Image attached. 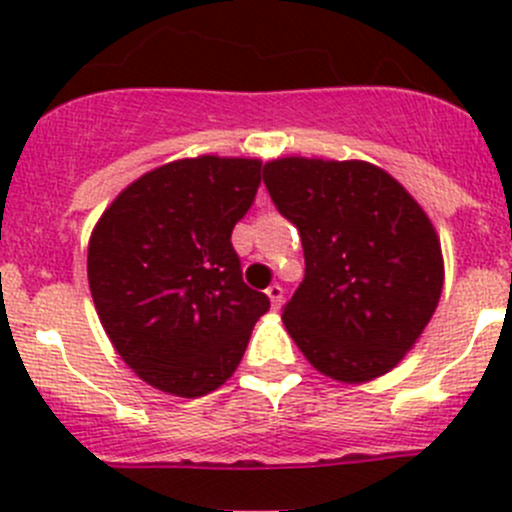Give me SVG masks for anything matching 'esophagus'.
<instances>
[{"label":"esophagus","mask_w":512,"mask_h":512,"mask_svg":"<svg viewBox=\"0 0 512 512\" xmlns=\"http://www.w3.org/2000/svg\"><path fill=\"white\" fill-rule=\"evenodd\" d=\"M267 297H270L272 309H280V307H282V302H285V289H282L280 285L267 287Z\"/></svg>","instance_id":"34e87169"}]
</instances>
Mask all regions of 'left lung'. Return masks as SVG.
Instances as JSON below:
<instances>
[{
	"label": "left lung",
	"mask_w": 512,
	"mask_h": 512,
	"mask_svg": "<svg viewBox=\"0 0 512 512\" xmlns=\"http://www.w3.org/2000/svg\"><path fill=\"white\" fill-rule=\"evenodd\" d=\"M272 203L297 225L304 280L282 312L309 364L342 384L394 369L443 289L436 227L409 190L366 160L265 163Z\"/></svg>",
	"instance_id": "left-lung-1"
}]
</instances>
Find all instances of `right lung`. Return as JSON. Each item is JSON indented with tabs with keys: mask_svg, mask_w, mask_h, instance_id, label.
Here are the masks:
<instances>
[{
	"mask_svg": "<svg viewBox=\"0 0 512 512\" xmlns=\"http://www.w3.org/2000/svg\"><path fill=\"white\" fill-rule=\"evenodd\" d=\"M262 160L198 156L133 180L89 240V287L121 359L153 389L198 399L223 386L270 309L242 282L232 227Z\"/></svg>",
	"mask_w": 512,
	"mask_h": 512,
	"instance_id": "1",
	"label": "right lung"
}]
</instances>
